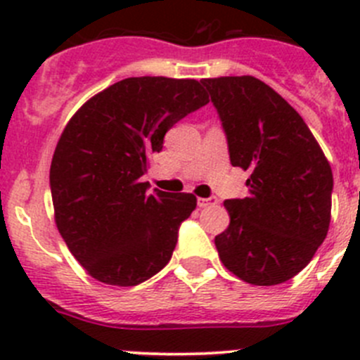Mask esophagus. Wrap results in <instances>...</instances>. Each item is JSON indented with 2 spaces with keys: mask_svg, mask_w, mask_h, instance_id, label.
Wrapping results in <instances>:
<instances>
[{
  "mask_svg": "<svg viewBox=\"0 0 360 360\" xmlns=\"http://www.w3.org/2000/svg\"><path fill=\"white\" fill-rule=\"evenodd\" d=\"M198 207H200V209H203V207H207V205H214V203H217V198L216 197H210V198H198Z\"/></svg>",
  "mask_w": 360,
  "mask_h": 360,
  "instance_id": "esophagus-1",
  "label": "esophagus"
}]
</instances>
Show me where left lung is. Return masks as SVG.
I'll return each instance as SVG.
<instances>
[{"instance_id":"obj_1","label":"left lung","mask_w":360,"mask_h":360,"mask_svg":"<svg viewBox=\"0 0 360 360\" xmlns=\"http://www.w3.org/2000/svg\"><path fill=\"white\" fill-rule=\"evenodd\" d=\"M200 82L223 122L231 165L250 174L248 197L224 200L230 224L214 244L240 281L282 284L310 263L328 235L331 165L300 112L264 82Z\"/></svg>"}]
</instances>
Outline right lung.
<instances>
[{
    "mask_svg": "<svg viewBox=\"0 0 360 360\" xmlns=\"http://www.w3.org/2000/svg\"><path fill=\"white\" fill-rule=\"evenodd\" d=\"M209 103L197 79L125 78L86 101L69 120L50 165L59 233L96 281L130 288L170 261L191 193H148L141 177L163 136Z\"/></svg>",
    "mask_w": 360,
    "mask_h": 360,
    "instance_id": "1",
    "label": "right lung"
}]
</instances>
